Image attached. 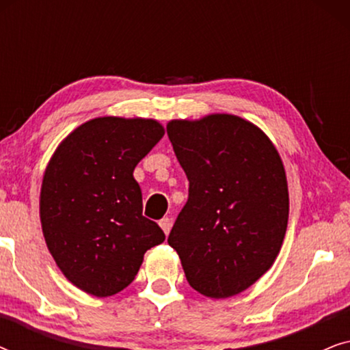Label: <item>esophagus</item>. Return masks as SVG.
Wrapping results in <instances>:
<instances>
[{
	"instance_id": "1",
	"label": "esophagus",
	"mask_w": 350,
	"mask_h": 350,
	"mask_svg": "<svg viewBox=\"0 0 350 350\" xmlns=\"http://www.w3.org/2000/svg\"><path fill=\"white\" fill-rule=\"evenodd\" d=\"M159 224H161L162 231H164V232H165V236H167V234L170 232V228H172V219H170L169 217H164V218H162L161 221H159Z\"/></svg>"
}]
</instances>
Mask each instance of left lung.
Instances as JSON below:
<instances>
[{"mask_svg": "<svg viewBox=\"0 0 350 350\" xmlns=\"http://www.w3.org/2000/svg\"><path fill=\"white\" fill-rule=\"evenodd\" d=\"M167 135L189 181L169 245L200 295L241 293L272 266L285 237L288 186L279 152L231 114L172 121Z\"/></svg>", "mask_w": 350, "mask_h": 350, "instance_id": "8db88e82", "label": "left lung"}]
</instances>
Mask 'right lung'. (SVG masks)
<instances>
[{"label": "right lung", "instance_id": "1", "mask_svg": "<svg viewBox=\"0 0 350 350\" xmlns=\"http://www.w3.org/2000/svg\"><path fill=\"white\" fill-rule=\"evenodd\" d=\"M164 137L152 119L97 118L71 132L47 165L40 213L44 239L71 284L105 298L135 279L143 255L164 242L143 217L133 169Z\"/></svg>", "mask_w": 350, "mask_h": 350}]
</instances>
